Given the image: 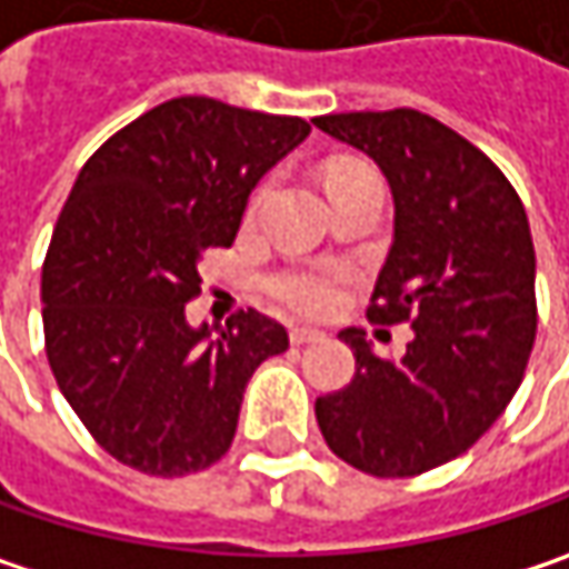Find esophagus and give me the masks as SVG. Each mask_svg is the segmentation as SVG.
I'll return each mask as SVG.
<instances>
[{
	"label": "esophagus",
	"instance_id": "34e87169",
	"mask_svg": "<svg viewBox=\"0 0 569 569\" xmlns=\"http://www.w3.org/2000/svg\"><path fill=\"white\" fill-rule=\"evenodd\" d=\"M326 332H319V329H312V326H292L289 329V341L292 345H312V341H322Z\"/></svg>",
	"mask_w": 569,
	"mask_h": 569
}]
</instances>
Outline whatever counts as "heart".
I'll return each mask as SVG.
<instances>
[{
	"mask_svg": "<svg viewBox=\"0 0 569 569\" xmlns=\"http://www.w3.org/2000/svg\"><path fill=\"white\" fill-rule=\"evenodd\" d=\"M341 172H351V169H341ZM263 194H267V184L257 188L250 211L260 208ZM345 280H348V273L338 267H283L280 273L270 277V296L299 316H326L338 306Z\"/></svg>",
	"mask_w": 569,
	"mask_h": 569,
	"instance_id": "b5f03b06",
	"label": "heart"
}]
</instances>
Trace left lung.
<instances>
[{
  "label": "left lung",
  "mask_w": 569,
  "mask_h": 569,
  "mask_svg": "<svg viewBox=\"0 0 569 569\" xmlns=\"http://www.w3.org/2000/svg\"><path fill=\"white\" fill-rule=\"evenodd\" d=\"M378 162L393 194V243L368 319L410 322L400 361L345 329L355 378L316 400L348 466L407 479L462 456L505 413L535 336V243L525 204L482 149L420 110L312 120Z\"/></svg>",
  "instance_id": "left-lung-1"
}]
</instances>
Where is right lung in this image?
Masks as SVG:
<instances>
[{"label": "right lung", "mask_w": 569, "mask_h": 569, "mask_svg": "<svg viewBox=\"0 0 569 569\" xmlns=\"http://www.w3.org/2000/svg\"><path fill=\"white\" fill-rule=\"evenodd\" d=\"M306 136L299 117L176 97L83 162L41 267L44 355L117 462L176 479L231 449L250 375L289 336L257 309L211 336L184 302L201 253L231 247L253 184Z\"/></svg>", "instance_id": "1"}]
</instances>
